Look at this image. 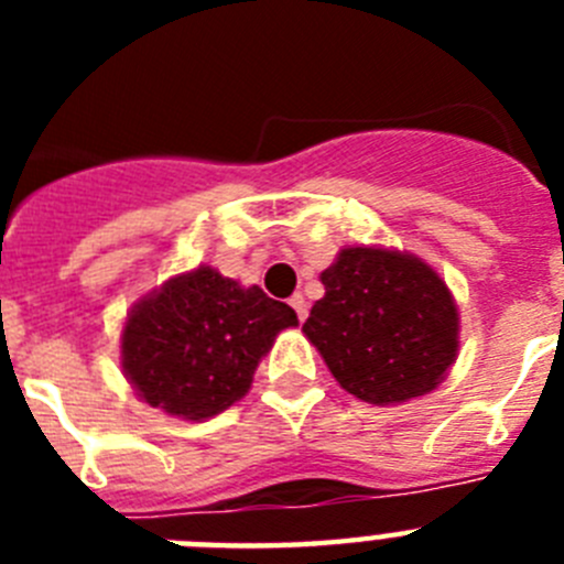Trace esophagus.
Segmentation results:
<instances>
[{
    "mask_svg": "<svg viewBox=\"0 0 564 564\" xmlns=\"http://www.w3.org/2000/svg\"><path fill=\"white\" fill-rule=\"evenodd\" d=\"M291 307L296 311L299 322H305V318H307V302H305V296H302V293L291 296Z\"/></svg>",
    "mask_w": 564,
    "mask_h": 564,
    "instance_id": "34e87169",
    "label": "esophagus"
}]
</instances>
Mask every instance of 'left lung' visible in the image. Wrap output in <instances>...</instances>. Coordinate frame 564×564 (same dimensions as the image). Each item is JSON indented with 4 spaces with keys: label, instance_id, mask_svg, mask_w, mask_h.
<instances>
[{
    "label": "left lung",
    "instance_id": "1",
    "mask_svg": "<svg viewBox=\"0 0 564 564\" xmlns=\"http://www.w3.org/2000/svg\"><path fill=\"white\" fill-rule=\"evenodd\" d=\"M325 296L305 336L341 390L376 406L426 395L457 358L460 316L423 259L390 248H341L322 271Z\"/></svg>",
    "mask_w": 564,
    "mask_h": 564
}]
</instances>
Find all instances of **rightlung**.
Listing matches in <instances>:
<instances>
[{
    "label": "right lung",
    "instance_id": "1",
    "mask_svg": "<svg viewBox=\"0 0 564 564\" xmlns=\"http://www.w3.org/2000/svg\"><path fill=\"white\" fill-rule=\"evenodd\" d=\"M296 325L285 302L200 265L163 282L129 311L123 376L154 410L206 421L251 390L273 338Z\"/></svg>",
    "mask_w": 564,
    "mask_h": 564
}]
</instances>
